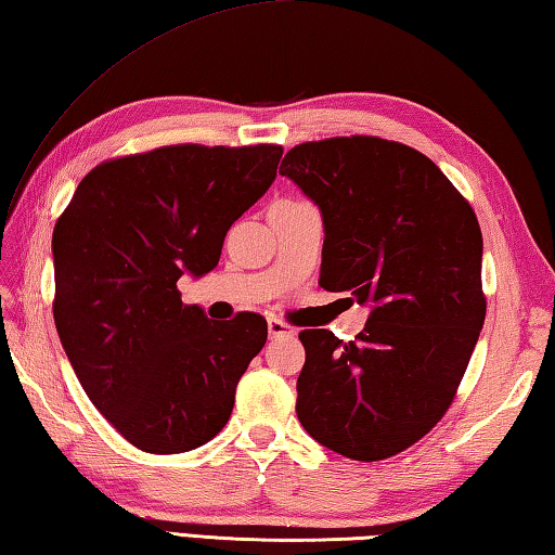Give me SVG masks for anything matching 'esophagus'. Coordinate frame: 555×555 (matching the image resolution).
Returning <instances> with one entry per match:
<instances>
[{"label": "esophagus", "instance_id": "esophagus-1", "mask_svg": "<svg viewBox=\"0 0 555 555\" xmlns=\"http://www.w3.org/2000/svg\"><path fill=\"white\" fill-rule=\"evenodd\" d=\"M267 327H269V336H271V339H279V336H293V334H296V330H293L288 322L276 320V318H269Z\"/></svg>", "mask_w": 555, "mask_h": 555}]
</instances>
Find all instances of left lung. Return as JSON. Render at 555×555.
<instances>
[{"label": "left lung", "instance_id": "obj_1", "mask_svg": "<svg viewBox=\"0 0 555 555\" xmlns=\"http://www.w3.org/2000/svg\"><path fill=\"white\" fill-rule=\"evenodd\" d=\"M279 172L322 211L320 286L371 306L356 341L298 334V421L344 457L387 460L444 416L479 341V221L436 163L399 141H306Z\"/></svg>", "mask_w": 555, "mask_h": 555}]
</instances>
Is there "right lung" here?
<instances>
[{
	"instance_id": "add662e5",
	"label": "right lung",
	"mask_w": 555,
	"mask_h": 555,
	"mask_svg": "<svg viewBox=\"0 0 555 555\" xmlns=\"http://www.w3.org/2000/svg\"><path fill=\"white\" fill-rule=\"evenodd\" d=\"M281 154L178 144L105 160L54 223L64 353L93 406L139 450H194L231 418L267 320H209L180 300L178 279L219 264L228 228L269 190Z\"/></svg>"
}]
</instances>
